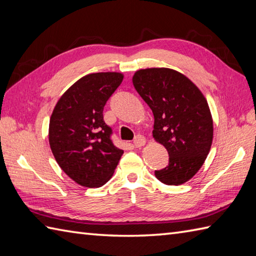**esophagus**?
I'll list each match as a JSON object with an SVG mask.
<instances>
[{"mask_svg": "<svg viewBox=\"0 0 256 256\" xmlns=\"http://www.w3.org/2000/svg\"><path fill=\"white\" fill-rule=\"evenodd\" d=\"M146 144V138L144 137H142V136H137V137H136V139L134 140V148H140V146H144Z\"/></svg>", "mask_w": 256, "mask_h": 256, "instance_id": "1", "label": "esophagus"}]
</instances>
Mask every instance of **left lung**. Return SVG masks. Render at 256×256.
I'll return each instance as SVG.
<instances>
[{"mask_svg": "<svg viewBox=\"0 0 256 256\" xmlns=\"http://www.w3.org/2000/svg\"><path fill=\"white\" fill-rule=\"evenodd\" d=\"M132 83L154 116L153 138L168 152V166L154 172L156 178L166 185L185 183L200 171L212 142L205 96L188 78L168 68L139 70Z\"/></svg>", "mask_w": 256, "mask_h": 256, "instance_id": "obj_1", "label": "left lung"}]
</instances>
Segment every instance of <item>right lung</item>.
I'll return each instance as SVG.
<instances>
[{"mask_svg":"<svg viewBox=\"0 0 256 256\" xmlns=\"http://www.w3.org/2000/svg\"><path fill=\"white\" fill-rule=\"evenodd\" d=\"M117 72L88 74L61 96L49 122V144L56 163L70 178L85 187L110 180L124 151L112 140L104 122L106 102L122 82Z\"/></svg>","mask_w":256,"mask_h":256,"instance_id":"1","label":"right lung"}]
</instances>
